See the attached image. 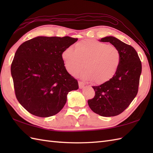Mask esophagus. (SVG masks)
Masks as SVG:
<instances>
[{"instance_id": "34e87169", "label": "esophagus", "mask_w": 153, "mask_h": 153, "mask_svg": "<svg viewBox=\"0 0 153 153\" xmlns=\"http://www.w3.org/2000/svg\"><path fill=\"white\" fill-rule=\"evenodd\" d=\"M78 84H79V89H83V87H85V83H84L83 82H78Z\"/></svg>"}]
</instances>
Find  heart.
<instances>
[{
  "label": "heart",
  "mask_w": 153,
  "mask_h": 153,
  "mask_svg": "<svg viewBox=\"0 0 153 153\" xmlns=\"http://www.w3.org/2000/svg\"><path fill=\"white\" fill-rule=\"evenodd\" d=\"M62 58L68 73L81 76L96 84L109 82L115 76L121 60L119 50L113 45L95 40H83L65 49Z\"/></svg>",
  "instance_id": "heart-1"
}]
</instances>
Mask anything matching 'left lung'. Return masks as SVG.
I'll list each match as a JSON object with an SVG mask.
<instances>
[{
	"mask_svg": "<svg viewBox=\"0 0 153 153\" xmlns=\"http://www.w3.org/2000/svg\"><path fill=\"white\" fill-rule=\"evenodd\" d=\"M109 42L120 51L121 60L116 75L109 82L93 86L95 96L89 100V106L101 116H115L128 108L138 92L142 70L141 62L134 47L113 36L99 40Z\"/></svg>",
	"mask_w": 153,
	"mask_h": 153,
	"instance_id": "8db88e82",
	"label": "left lung"
}]
</instances>
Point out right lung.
I'll use <instances>...</instances> for the list:
<instances>
[{
	"instance_id": "1",
	"label": "right lung",
	"mask_w": 153,
	"mask_h": 153,
	"mask_svg": "<svg viewBox=\"0 0 153 153\" xmlns=\"http://www.w3.org/2000/svg\"><path fill=\"white\" fill-rule=\"evenodd\" d=\"M77 39L68 36H38L24 42L16 51L11 65L16 97L31 114L47 118L63 108L67 95L78 89L68 72L62 54Z\"/></svg>"
}]
</instances>
